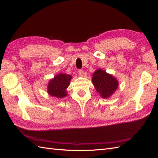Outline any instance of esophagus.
Wrapping results in <instances>:
<instances>
[{"instance_id":"esophagus-1","label":"esophagus","mask_w":158,"mask_h":158,"mask_svg":"<svg viewBox=\"0 0 158 158\" xmlns=\"http://www.w3.org/2000/svg\"><path fill=\"white\" fill-rule=\"evenodd\" d=\"M78 73V74L81 76H82L84 75V70H82V69H79Z\"/></svg>"}]
</instances>
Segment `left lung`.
I'll use <instances>...</instances> for the list:
<instances>
[{"mask_svg": "<svg viewBox=\"0 0 158 158\" xmlns=\"http://www.w3.org/2000/svg\"><path fill=\"white\" fill-rule=\"evenodd\" d=\"M92 82L96 91L103 98H109L118 88L117 80L112 75L100 69L93 74Z\"/></svg>", "mask_w": 158, "mask_h": 158, "instance_id": "obj_1", "label": "left lung"}]
</instances>
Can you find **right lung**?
I'll list each match as a JSON object with an SVG mask.
<instances>
[{"label":"right lung","mask_w":158,"mask_h":158,"mask_svg":"<svg viewBox=\"0 0 158 158\" xmlns=\"http://www.w3.org/2000/svg\"><path fill=\"white\" fill-rule=\"evenodd\" d=\"M72 76L65 74H59L50 80L48 85V93L53 97L63 98L67 95L66 89L69 87Z\"/></svg>","instance_id":"add662e5"}]
</instances>
